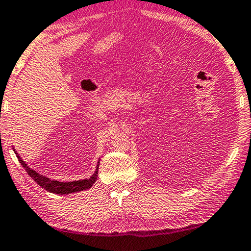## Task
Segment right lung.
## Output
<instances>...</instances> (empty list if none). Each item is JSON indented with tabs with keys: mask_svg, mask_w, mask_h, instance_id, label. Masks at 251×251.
<instances>
[{
	"mask_svg": "<svg viewBox=\"0 0 251 251\" xmlns=\"http://www.w3.org/2000/svg\"><path fill=\"white\" fill-rule=\"evenodd\" d=\"M13 151L15 152L14 149H13ZM15 154H17L19 162L21 163V165L25 168L26 173L33 178V181L37 182L42 189L47 190L48 192L55 193V194H69V193L79 192V191L90 189L91 186L94 185V183L97 180L99 162L97 164L96 171H95V173L89 178H85V180H79V181H73V182H59V181L51 180V178L42 176V174L38 173L37 171H34L31 168H29L26 163L19 156V154L17 152H15Z\"/></svg>",
	"mask_w": 251,
	"mask_h": 251,
	"instance_id": "obj_1",
	"label": "right lung"
}]
</instances>
